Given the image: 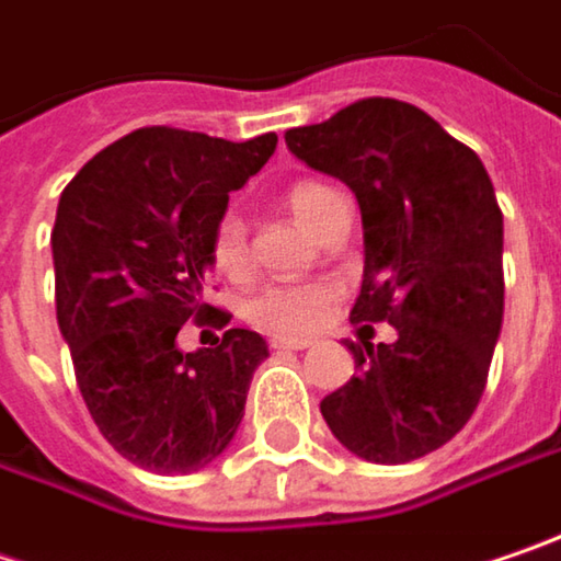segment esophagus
Here are the masks:
<instances>
[{"label": "esophagus", "mask_w": 561, "mask_h": 561, "mask_svg": "<svg viewBox=\"0 0 561 561\" xmlns=\"http://www.w3.org/2000/svg\"><path fill=\"white\" fill-rule=\"evenodd\" d=\"M270 346H273V348H295V352H298V348L313 346V340H308V336H288V340H285V336H279V340H270Z\"/></svg>", "instance_id": "esophagus-1"}]
</instances>
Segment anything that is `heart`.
Returning <instances> with one entry per match:
<instances>
[{
  "label": "heart",
  "instance_id": "heart-1",
  "mask_svg": "<svg viewBox=\"0 0 561 561\" xmlns=\"http://www.w3.org/2000/svg\"><path fill=\"white\" fill-rule=\"evenodd\" d=\"M285 206L295 215L305 228H311L320 238L323 228L330 225V218L346 209V199L340 190H333L330 183L320 181H295L285 190ZM209 256L213 266L228 276V279H241L250 266V234L244 218L234 213L221 215L213 228V241H209ZM336 298V288L330 282H301V285H270L263 291H256L250 298L248 317L253 327H260L263 333L273 336H298L313 330L323 313L330 308V301Z\"/></svg>",
  "mask_w": 561,
  "mask_h": 561
}]
</instances>
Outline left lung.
<instances>
[{"instance_id":"left-lung-1","label":"left lung","mask_w":561,"mask_h":561,"mask_svg":"<svg viewBox=\"0 0 561 561\" xmlns=\"http://www.w3.org/2000/svg\"><path fill=\"white\" fill-rule=\"evenodd\" d=\"M285 146L358 199L365 276L348 320L397 327V343H346L358 371L320 412L352 454L410 463L447 445L485 390L505 311L492 181L477 151L393 98L288 129Z\"/></svg>"}]
</instances>
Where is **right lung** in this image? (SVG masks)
<instances>
[{"label":"right lung","mask_w":561,"mask_h":561,"mask_svg":"<svg viewBox=\"0 0 561 561\" xmlns=\"http://www.w3.org/2000/svg\"><path fill=\"white\" fill-rule=\"evenodd\" d=\"M276 142V133L228 142L146 126L98 151L59 196V333L94 425L142 470L209 467L244 419L266 340L241 327L215 348L181 352L174 340L186 320L218 330L231 320L203 301L213 228Z\"/></svg>","instance_id":"1"}]
</instances>
